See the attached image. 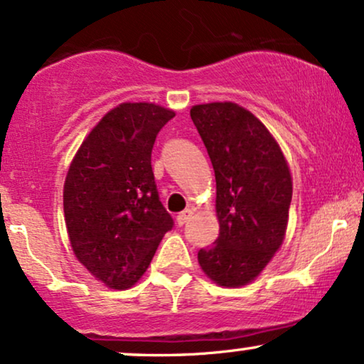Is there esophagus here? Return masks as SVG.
<instances>
[{"instance_id":"34e87169","label":"esophagus","mask_w":364,"mask_h":364,"mask_svg":"<svg viewBox=\"0 0 364 364\" xmlns=\"http://www.w3.org/2000/svg\"><path fill=\"white\" fill-rule=\"evenodd\" d=\"M191 210L190 208H186V210H183L181 213H178V217H176V222H178V225H183V224H186L188 220H190V217H191Z\"/></svg>"}]
</instances>
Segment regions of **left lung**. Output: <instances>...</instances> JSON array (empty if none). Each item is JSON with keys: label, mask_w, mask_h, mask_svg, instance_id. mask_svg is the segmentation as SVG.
Listing matches in <instances>:
<instances>
[{"label": "left lung", "mask_w": 364, "mask_h": 364, "mask_svg": "<svg viewBox=\"0 0 364 364\" xmlns=\"http://www.w3.org/2000/svg\"><path fill=\"white\" fill-rule=\"evenodd\" d=\"M191 120L212 161L217 181L218 237L200 249L198 262L222 287L252 282L284 239L291 176L278 142L239 105H196Z\"/></svg>", "instance_id": "1"}]
</instances>
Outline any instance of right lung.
<instances>
[{"label": "right lung", "instance_id": "right-lung-1", "mask_svg": "<svg viewBox=\"0 0 364 364\" xmlns=\"http://www.w3.org/2000/svg\"><path fill=\"white\" fill-rule=\"evenodd\" d=\"M173 117L154 103H122L91 130L65 176L64 217L73 251L110 288L132 287L174 225L151 166L157 134Z\"/></svg>", "mask_w": 364, "mask_h": 364}]
</instances>
